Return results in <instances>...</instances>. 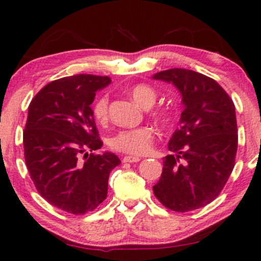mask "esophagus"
<instances>
[{
  "instance_id": "1",
  "label": "esophagus",
  "mask_w": 261,
  "mask_h": 261,
  "mask_svg": "<svg viewBox=\"0 0 261 261\" xmlns=\"http://www.w3.org/2000/svg\"><path fill=\"white\" fill-rule=\"evenodd\" d=\"M140 160H141V159H140L139 156H130V155H128V156H124L123 158V162H139Z\"/></svg>"
}]
</instances>
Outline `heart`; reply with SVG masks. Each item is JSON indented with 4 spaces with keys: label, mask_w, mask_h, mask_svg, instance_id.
Here are the masks:
<instances>
[{
    "label": "heart",
    "mask_w": 261,
    "mask_h": 261,
    "mask_svg": "<svg viewBox=\"0 0 261 261\" xmlns=\"http://www.w3.org/2000/svg\"><path fill=\"white\" fill-rule=\"evenodd\" d=\"M130 96L139 106L149 108L155 102L156 94L152 87L147 85H137L130 89ZM93 115L97 122L103 123L108 118V97L103 95L95 101L93 107ZM156 118L166 119L162 112L156 113ZM154 138L153 130L149 127H138L133 129H126L116 133L111 139V147L119 152L132 154V155H143L150 150Z\"/></svg>",
    "instance_id": "obj_1"
}]
</instances>
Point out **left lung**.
Returning a JSON list of instances; mask_svg holds the SVG:
<instances>
[{
  "label": "left lung",
  "instance_id": "8db88e82",
  "mask_svg": "<svg viewBox=\"0 0 261 261\" xmlns=\"http://www.w3.org/2000/svg\"><path fill=\"white\" fill-rule=\"evenodd\" d=\"M152 79L179 90L184 111L168 142L174 154L164 158L153 192L162 205L188 212L212 202L234 167L238 148L236 107L222 87L206 75L174 68Z\"/></svg>",
  "mask_w": 261,
  "mask_h": 261
}]
</instances>
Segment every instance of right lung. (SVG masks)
I'll return each instance as SVG.
<instances>
[{"mask_svg":"<svg viewBox=\"0 0 261 261\" xmlns=\"http://www.w3.org/2000/svg\"><path fill=\"white\" fill-rule=\"evenodd\" d=\"M111 82L90 74L62 77L29 105L23 147L30 177L42 198L70 214L95 210L107 198L109 173L121 164L114 153L88 154L103 145L90 105Z\"/></svg>","mask_w":261,"mask_h":261,"instance_id":"right-lung-1","label":"right lung"}]
</instances>
